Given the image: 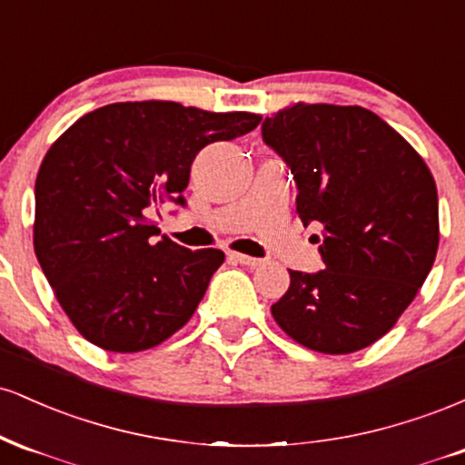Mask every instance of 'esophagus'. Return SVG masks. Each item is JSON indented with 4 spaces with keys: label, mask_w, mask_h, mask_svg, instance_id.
I'll return each instance as SVG.
<instances>
[{
    "label": "esophagus",
    "mask_w": 465,
    "mask_h": 465,
    "mask_svg": "<svg viewBox=\"0 0 465 465\" xmlns=\"http://www.w3.org/2000/svg\"><path fill=\"white\" fill-rule=\"evenodd\" d=\"M229 258H232L233 262H238V264L251 266V269H255V266H260V264H262V260H260V258H251V255L236 253V251H232V253H229Z\"/></svg>",
    "instance_id": "1"
}]
</instances>
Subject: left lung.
<instances>
[{"label":"left lung","instance_id":"1","mask_svg":"<svg viewBox=\"0 0 465 465\" xmlns=\"http://www.w3.org/2000/svg\"><path fill=\"white\" fill-rule=\"evenodd\" d=\"M262 137L295 177L303 225H322L325 264L319 273L288 271L273 319L323 354L376 343L433 269L440 207L429 165L362 106L291 104L266 117Z\"/></svg>","mask_w":465,"mask_h":465}]
</instances>
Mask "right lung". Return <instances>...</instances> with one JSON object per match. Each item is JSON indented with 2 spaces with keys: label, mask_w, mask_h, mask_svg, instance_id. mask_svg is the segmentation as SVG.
Listing matches in <instances>:
<instances>
[{
  "label": "right lung",
  "mask_w": 465,
  "mask_h": 465,
  "mask_svg": "<svg viewBox=\"0 0 465 465\" xmlns=\"http://www.w3.org/2000/svg\"><path fill=\"white\" fill-rule=\"evenodd\" d=\"M260 122L247 111L212 114L170 100L115 103L52 143L35 183V253L89 343L131 354L190 322L225 253L157 240L148 216L165 201L183 205L201 148Z\"/></svg>",
  "instance_id": "add662e5"
}]
</instances>
